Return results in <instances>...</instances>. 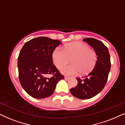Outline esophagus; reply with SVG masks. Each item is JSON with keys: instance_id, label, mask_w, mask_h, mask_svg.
Here are the masks:
<instances>
[{"instance_id": "1", "label": "esophagus", "mask_w": 125, "mask_h": 125, "mask_svg": "<svg viewBox=\"0 0 125 125\" xmlns=\"http://www.w3.org/2000/svg\"><path fill=\"white\" fill-rule=\"evenodd\" d=\"M69 78H70V77H65V79L66 80H69Z\"/></svg>"}]
</instances>
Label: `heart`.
<instances>
[{"instance_id":"obj_1","label":"heart","mask_w":125,"mask_h":125,"mask_svg":"<svg viewBox=\"0 0 125 125\" xmlns=\"http://www.w3.org/2000/svg\"><path fill=\"white\" fill-rule=\"evenodd\" d=\"M53 61L55 66L60 69L69 62L73 64L66 66L61 70L65 75H75L81 72L85 74L93 71L97 61L95 51L90 49L86 44L79 42L66 45L64 49L57 47L52 54Z\"/></svg>"}]
</instances>
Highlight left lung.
Segmentation results:
<instances>
[{"mask_svg": "<svg viewBox=\"0 0 125 125\" xmlns=\"http://www.w3.org/2000/svg\"><path fill=\"white\" fill-rule=\"evenodd\" d=\"M83 41L93 48L97 61L93 71L83 79L77 78V85L70 89L73 96L81 100L91 98L102 91L106 83L110 71V56L103 42L93 38H85Z\"/></svg>", "mask_w": 125, "mask_h": 125, "instance_id": "obj_1", "label": "left lung"}]
</instances>
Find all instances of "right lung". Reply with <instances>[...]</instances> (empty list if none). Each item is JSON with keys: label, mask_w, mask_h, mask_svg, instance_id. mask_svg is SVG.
<instances>
[{"label": "right lung", "mask_w": 125, "mask_h": 125, "mask_svg": "<svg viewBox=\"0 0 125 125\" xmlns=\"http://www.w3.org/2000/svg\"><path fill=\"white\" fill-rule=\"evenodd\" d=\"M61 42L39 37L26 42L18 57L19 78L24 90L36 99L50 97L64 76L53 63L52 54ZM51 74L52 76L48 78Z\"/></svg>", "instance_id": "add662e5"}]
</instances>
